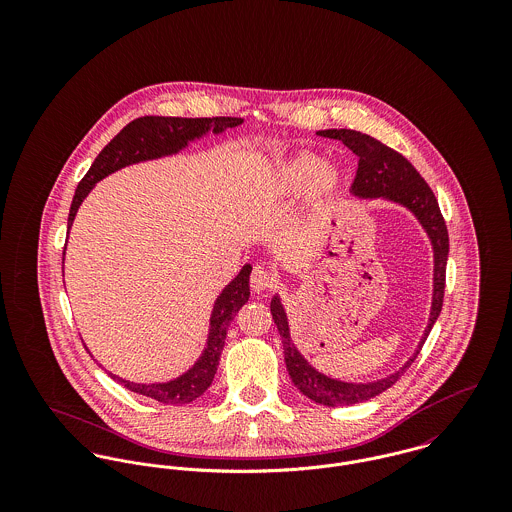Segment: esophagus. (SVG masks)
<instances>
[{
    "instance_id": "34e87169",
    "label": "esophagus",
    "mask_w": 512,
    "mask_h": 512,
    "mask_svg": "<svg viewBox=\"0 0 512 512\" xmlns=\"http://www.w3.org/2000/svg\"><path fill=\"white\" fill-rule=\"evenodd\" d=\"M274 284H276L274 276H272L268 270H264L262 266H256V268L252 270L250 286H252V290H254V292H266V290H272V288H274Z\"/></svg>"
}]
</instances>
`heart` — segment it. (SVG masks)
<instances>
[{"instance_id":"heart-1","label":"heart","mask_w":512,"mask_h":512,"mask_svg":"<svg viewBox=\"0 0 512 512\" xmlns=\"http://www.w3.org/2000/svg\"><path fill=\"white\" fill-rule=\"evenodd\" d=\"M341 179V171L335 165L323 163L319 155L299 153L268 175L262 187V197L290 199L305 191L309 203L319 205L337 193Z\"/></svg>"}]
</instances>
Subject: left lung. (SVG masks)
Segmentation results:
<instances>
[{
	"label": "left lung",
	"mask_w": 512,
	"mask_h": 512,
	"mask_svg": "<svg viewBox=\"0 0 512 512\" xmlns=\"http://www.w3.org/2000/svg\"><path fill=\"white\" fill-rule=\"evenodd\" d=\"M321 138L339 140L349 147L359 157V169L357 177L351 185V193L359 199H386L390 203L402 205L408 209L416 220L426 230L432 250H434V293H432V309H430V321L424 331V337L418 343L416 353L406 361V365L400 366L396 372L388 374L386 378L374 380V382H345L331 378L317 368L309 365L305 357L297 351L293 345L288 325V315L282 305L280 295L276 293L270 303V311L274 317V323L280 331L282 343H284V359L290 372L293 384L297 390L313 400L315 404L323 406H351L366 402L380 392L388 390L404 372L414 363L418 353L422 351L434 323L438 321L443 305V290H445V266H447V252H449V236L447 226L439 211L438 199L430 185L422 179V175L414 169V165L394 151L392 147L384 146L382 142L355 132V130H321L317 132Z\"/></svg>",
	"instance_id": "left-lung-1"
}]
</instances>
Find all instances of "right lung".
<instances>
[{
  "label": "right lung",
  "instance_id": "right-lung-1",
  "mask_svg": "<svg viewBox=\"0 0 512 512\" xmlns=\"http://www.w3.org/2000/svg\"><path fill=\"white\" fill-rule=\"evenodd\" d=\"M240 124H242V118H165V116H144L130 122L108 146L98 153L88 173L78 183L74 191L71 213H69V230L73 226L76 211L82 205V201L88 197L94 185L104 177H108L110 173L134 163L159 159L165 155H175L191 142L207 136L209 132L222 134L224 130L236 128ZM63 264H65V252H63ZM250 272H252V266L244 264L238 276L220 292L211 313L207 347L187 372L179 374L173 380L151 382V384L132 382L112 372L108 374L124 388L147 396L151 400H157L161 404L179 406V404H189L197 400L213 384V378L219 366L220 353L224 347V339H226V329L234 319V315L238 313V309L250 297Z\"/></svg>",
  "mask_w": 512,
  "mask_h": 512
}]
</instances>
